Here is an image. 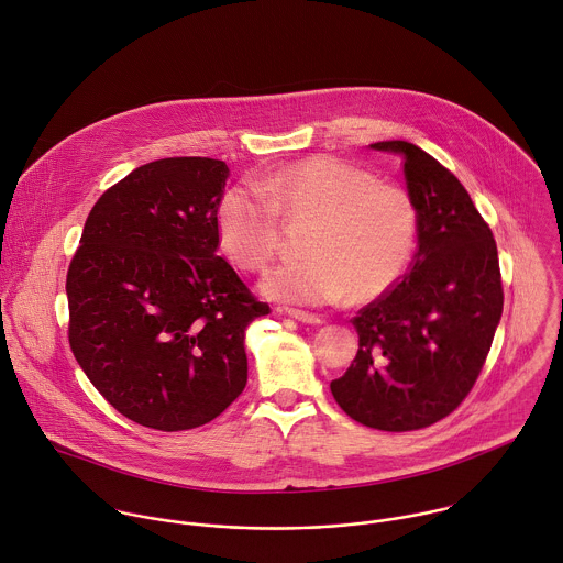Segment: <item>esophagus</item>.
<instances>
[{"mask_svg": "<svg viewBox=\"0 0 563 563\" xmlns=\"http://www.w3.org/2000/svg\"><path fill=\"white\" fill-rule=\"evenodd\" d=\"M287 316H291L294 320L302 322V324H322V318L316 316V313H309V311H300V309H285Z\"/></svg>", "mask_w": 563, "mask_h": 563, "instance_id": "1", "label": "esophagus"}]
</instances>
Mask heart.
<instances>
[{"mask_svg":"<svg viewBox=\"0 0 563 563\" xmlns=\"http://www.w3.org/2000/svg\"><path fill=\"white\" fill-rule=\"evenodd\" d=\"M278 214L311 219L309 258L274 267L261 291L291 305L371 302L406 272L417 241L410 195L333 155H309L230 188L217 206V241L241 269L258 272L276 256Z\"/></svg>","mask_w":563,"mask_h":563,"instance_id":"obj_1","label":"heart"}]
</instances>
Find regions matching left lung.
<instances>
[{"label":"left lung","mask_w":563,"mask_h":563,"mask_svg":"<svg viewBox=\"0 0 563 563\" xmlns=\"http://www.w3.org/2000/svg\"><path fill=\"white\" fill-rule=\"evenodd\" d=\"M371 146L401 155L419 241L410 272L353 318L360 351L331 393L357 423L410 432L472 393L503 316V276L492 228L452 170L406 140Z\"/></svg>","instance_id":"obj_1"}]
</instances>
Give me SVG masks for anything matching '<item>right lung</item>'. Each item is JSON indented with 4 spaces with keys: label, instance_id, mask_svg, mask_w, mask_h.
Here are the masks:
<instances>
[{
    "label": "right lung",
    "instance_id": "1",
    "mask_svg": "<svg viewBox=\"0 0 563 563\" xmlns=\"http://www.w3.org/2000/svg\"><path fill=\"white\" fill-rule=\"evenodd\" d=\"M228 175L210 157L137 166L93 203L67 269L71 353L144 428H199L247 384L245 329L269 305L217 256Z\"/></svg>",
    "mask_w": 563,
    "mask_h": 563
}]
</instances>
